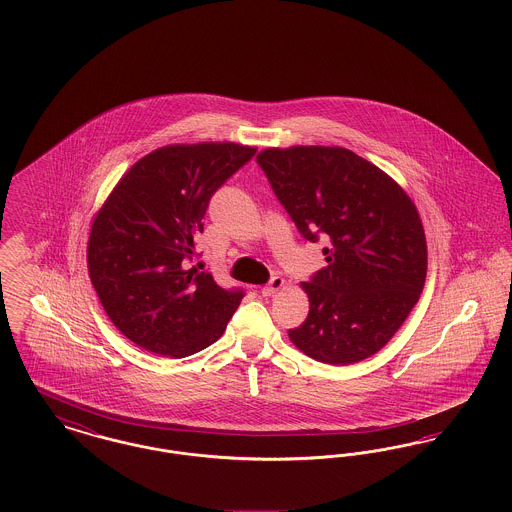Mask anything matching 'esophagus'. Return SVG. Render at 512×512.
<instances>
[{"mask_svg":"<svg viewBox=\"0 0 512 512\" xmlns=\"http://www.w3.org/2000/svg\"><path fill=\"white\" fill-rule=\"evenodd\" d=\"M286 286V282H284V278H280V276H274L270 282H268L267 286H263V295H274L276 292H280L282 288Z\"/></svg>","mask_w":512,"mask_h":512,"instance_id":"obj_1","label":"esophagus"}]
</instances>
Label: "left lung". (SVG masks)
<instances>
[{
	"label": "left lung",
	"instance_id": "left-lung-1",
	"mask_svg": "<svg viewBox=\"0 0 512 512\" xmlns=\"http://www.w3.org/2000/svg\"><path fill=\"white\" fill-rule=\"evenodd\" d=\"M257 163L303 238L330 242L322 249L328 265L301 282L309 315L288 332L293 345L326 365L378 353L426 280V236L413 199L345 147H267Z\"/></svg>",
	"mask_w": 512,
	"mask_h": 512
}]
</instances>
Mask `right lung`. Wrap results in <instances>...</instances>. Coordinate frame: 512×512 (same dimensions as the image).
<instances>
[{
  "mask_svg": "<svg viewBox=\"0 0 512 512\" xmlns=\"http://www.w3.org/2000/svg\"><path fill=\"white\" fill-rule=\"evenodd\" d=\"M255 151L234 142L159 147L96 213L88 274L107 317L138 347L182 359L224 334L244 292L222 290L190 261L211 195Z\"/></svg>",
  "mask_w": 512,
  "mask_h": 512,
  "instance_id": "right-lung-1",
  "label": "right lung"
}]
</instances>
